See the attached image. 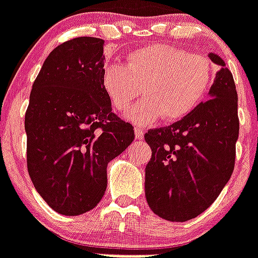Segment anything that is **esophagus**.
<instances>
[{"instance_id": "esophagus-1", "label": "esophagus", "mask_w": 258, "mask_h": 258, "mask_svg": "<svg viewBox=\"0 0 258 258\" xmlns=\"http://www.w3.org/2000/svg\"><path fill=\"white\" fill-rule=\"evenodd\" d=\"M135 138L138 140H142L144 138V131L142 128H135Z\"/></svg>"}]
</instances>
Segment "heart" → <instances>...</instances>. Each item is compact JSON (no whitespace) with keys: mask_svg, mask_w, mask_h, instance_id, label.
<instances>
[{"mask_svg":"<svg viewBox=\"0 0 258 258\" xmlns=\"http://www.w3.org/2000/svg\"><path fill=\"white\" fill-rule=\"evenodd\" d=\"M102 89L120 112L139 96L144 98L128 111L127 120L136 125L152 124L163 115L175 122L202 103L213 83L208 59L169 45H150L127 56L125 66L107 63L100 74Z\"/></svg>","mask_w":258,"mask_h":258,"instance_id":"b5f03b06","label":"heart"}]
</instances>
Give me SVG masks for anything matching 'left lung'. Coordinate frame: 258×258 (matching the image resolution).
I'll return each instance as SVG.
<instances>
[{"label": "left lung", "mask_w": 258, "mask_h": 258, "mask_svg": "<svg viewBox=\"0 0 258 258\" xmlns=\"http://www.w3.org/2000/svg\"><path fill=\"white\" fill-rule=\"evenodd\" d=\"M208 56L220 66L209 100L179 122L144 135L152 150L146 167V199L155 215L175 223L195 219L209 208L234 168L236 85L223 58L215 53Z\"/></svg>", "instance_id": "left-lung-1"}]
</instances>
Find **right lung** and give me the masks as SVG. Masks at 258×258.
Masks as SVG:
<instances>
[{
	"mask_svg": "<svg viewBox=\"0 0 258 258\" xmlns=\"http://www.w3.org/2000/svg\"><path fill=\"white\" fill-rule=\"evenodd\" d=\"M103 45L78 37L55 47L33 83L25 115L31 181L66 216L95 208L107 187V164L135 138L102 89Z\"/></svg>",
	"mask_w": 258,
	"mask_h": 258,
	"instance_id": "right-lung-1",
	"label": "right lung"
}]
</instances>
